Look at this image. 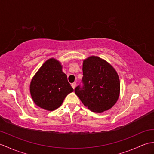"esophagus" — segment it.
Wrapping results in <instances>:
<instances>
[{
    "label": "esophagus",
    "mask_w": 154,
    "mask_h": 154,
    "mask_svg": "<svg viewBox=\"0 0 154 154\" xmlns=\"http://www.w3.org/2000/svg\"><path fill=\"white\" fill-rule=\"evenodd\" d=\"M76 85H77V84H76V83H72V84H71V87H73V89H75V88L76 87Z\"/></svg>",
    "instance_id": "esophagus-1"
}]
</instances>
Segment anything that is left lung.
Wrapping results in <instances>:
<instances>
[{"mask_svg": "<svg viewBox=\"0 0 154 154\" xmlns=\"http://www.w3.org/2000/svg\"><path fill=\"white\" fill-rule=\"evenodd\" d=\"M83 88L75 89L85 106L94 112L110 109L120 95V83L116 71L109 63L92 55L83 60Z\"/></svg>", "mask_w": 154, "mask_h": 154, "instance_id": "left-lung-1", "label": "left lung"}]
</instances>
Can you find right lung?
I'll return each instance as SVG.
<instances>
[{"label": "right lung", "instance_id": "obj_1", "mask_svg": "<svg viewBox=\"0 0 154 154\" xmlns=\"http://www.w3.org/2000/svg\"><path fill=\"white\" fill-rule=\"evenodd\" d=\"M73 89L62 71L61 62L55 58L45 61L32 77L30 92L34 103L48 111L58 109Z\"/></svg>", "mask_w": 154, "mask_h": 154}]
</instances>
